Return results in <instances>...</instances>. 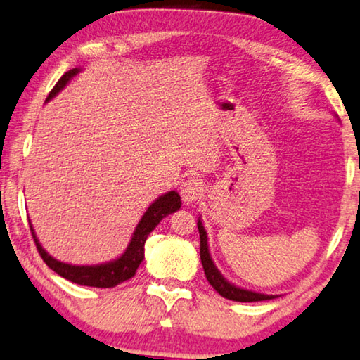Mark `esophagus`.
I'll return each mask as SVG.
<instances>
[{
	"label": "esophagus",
	"instance_id": "esophagus-1",
	"mask_svg": "<svg viewBox=\"0 0 360 360\" xmlns=\"http://www.w3.org/2000/svg\"><path fill=\"white\" fill-rule=\"evenodd\" d=\"M202 191H204V186L201 181L196 179H186L180 186V195H181V199L185 201V204L195 202L196 199L202 195Z\"/></svg>",
	"mask_w": 360,
	"mask_h": 360
}]
</instances>
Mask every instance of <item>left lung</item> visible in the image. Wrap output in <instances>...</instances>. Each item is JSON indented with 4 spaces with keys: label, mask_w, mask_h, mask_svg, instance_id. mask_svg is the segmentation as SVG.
<instances>
[{
    "label": "left lung",
    "mask_w": 360,
    "mask_h": 360,
    "mask_svg": "<svg viewBox=\"0 0 360 360\" xmlns=\"http://www.w3.org/2000/svg\"><path fill=\"white\" fill-rule=\"evenodd\" d=\"M198 230H199V238H201V264L204 269V274H206V278L209 283L212 285V288L219 292L220 296L226 297V300L238 301V302H256V301H267L274 300V295H264V292H256L250 290H243L240 286H235L230 281L224 278V275L219 272V269L215 267L211 257V252H209V245H207V233L204 230V225L201 219H198Z\"/></svg>",
    "instance_id": "obj_1"
}]
</instances>
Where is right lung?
Listing matches in <instances>:
<instances>
[{
    "label": "right lung",
    "instance_id": "right-lung-1",
    "mask_svg": "<svg viewBox=\"0 0 360 360\" xmlns=\"http://www.w3.org/2000/svg\"><path fill=\"white\" fill-rule=\"evenodd\" d=\"M80 69H70L69 72L60 77L59 82L46 98V101L54 98L58 93L63 90V88L68 85V82L72 77L77 75ZM181 206L180 195L176 191H169L165 195L159 196L156 201H154L151 206L146 209L145 215H143L140 222H138L136 229L134 231V236L127 246L125 252L122 256L115 259V261H110L106 264H98V265H72L60 262L58 259L43 250V246L38 241V238L33 231V226L30 224V231L33 236V241H35L37 250L40 252V256L49 269L54 270L58 275L63 276V278L72 281V283L84 285V286H95V288H112V286H117L122 283V281L131 278L135 275L136 269L140 267L143 259H145V243L148 235L156 229L158 224L165 217V215L172 214L179 211Z\"/></svg>",
    "mask_w": 360,
    "mask_h": 360
}]
</instances>
